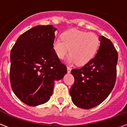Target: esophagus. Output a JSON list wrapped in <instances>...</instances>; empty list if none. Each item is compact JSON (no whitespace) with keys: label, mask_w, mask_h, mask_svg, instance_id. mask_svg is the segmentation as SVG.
Segmentation results:
<instances>
[{"label":"esophagus","mask_w":127,"mask_h":127,"mask_svg":"<svg viewBox=\"0 0 127 127\" xmlns=\"http://www.w3.org/2000/svg\"><path fill=\"white\" fill-rule=\"evenodd\" d=\"M71 70H72L71 68L69 67V66H67V72L68 73H70V72H71Z\"/></svg>","instance_id":"esophagus-1"}]
</instances>
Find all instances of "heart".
Returning a JSON list of instances; mask_svg holds the SVG:
<instances>
[{
    "mask_svg": "<svg viewBox=\"0 0 127 127\" xmlns=\"http://www.w3.org/2000/svg\"><path fill=\"white\" fill-rule=\"evenodd\" d=\"M61 39H56L53 48L58 58L63 59L69 51V63L82 66L92 59L100 45L99 37L93 32L71 29L61 34Z\"/></svg>",
    "mask_w": 127,
    "mask_h": 127,
    "instance_id": "heart-1",
    "label": "heart"
}]
</instances>
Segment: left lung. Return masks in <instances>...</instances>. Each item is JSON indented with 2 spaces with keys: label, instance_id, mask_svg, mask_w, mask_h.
<instances>
[{
  "label": "left lung",
  "instance_id": "left-lung-1",
  "mask_svg": "<svg viewBox=\"0 0 127 127\" xmlns=\"http://www.w3.org/2000/svg\"><path fill=\"white\" fill-rule=\"evenodd\" d=\"M100 45L95 57L80 68L71 70L74 82L70 89L74 104L89 109L108 97L115 86L118 53L109 39L99 36Z\"/></svg>",
  "mask_w": 127,
  "mask_h": 127
}]
</instances>
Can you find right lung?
<instances>
[{
  "mask_svg": "<svg viewBox=\"0 0 127 127\" xmlns=\"http://www.w3.org/2000/svg\"><path fill=\"white\" fill-rule=\"evenodd\" d=\"M56 30L52 25L33 27L21 35L11 49V86L18 98L30 106L49 100L55 80L67 72L53 48Z\"/></svg>",
  "mask_w": 127,
  "mask_h": 127,
  "instance_id": "obj_1",
  "label": "right lung"
}]
</instances>
